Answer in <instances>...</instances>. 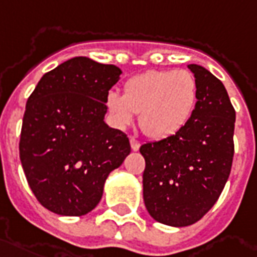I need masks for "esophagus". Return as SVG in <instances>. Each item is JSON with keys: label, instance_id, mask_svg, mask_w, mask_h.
Masks as SVG:
<instances>
[{"label": "esophagus", "instance_id": "obj_1", "mask_svg": "<svg viewBox=\"0 0 257 257\" xmlns=\"http://www.w3.org/2000/svg\"><path fill=\"white\" fill-rule=\"evenodd\" d=\"M129 143H131V147H132V150H134V151H138L139 148H140V143H139L136 139L131 138V140H129Z\"/></svg>", "mask_w": 257, "mask_h": 257}]
</instances>
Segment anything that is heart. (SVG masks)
Here are the masks:
<instances>
[{"instance_id": "b5f03b06", "label": "heart", "mask_w": 257, "mask_h": 257, "mask_svg": "<svg viewBox=\"0 0 257 257\" xmlns=\"http://www.w3.org/2000/svg\"><path fill=\"white\" fill-rule=\"evenodd\" d=\"M196 102V79L185 69L148 70L131 77L122 95L115 91L106 95V107L117 126L129 125L138 114L139 126L151 139L169 138L181 131Z\"/></svg>"}]
</instances>
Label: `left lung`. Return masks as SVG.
I'll use <instances>...</instances> for the list:
<instances>
[{"instance_id":"obj_1","label":"left lung","mask_w":257,"mask_h":257,"mask_svg":"<svg viewBox=\"0 0 257 257\" xmlns=\"http://www.w3.org/2000/svg\"><path fill=\"white\" fill-rule=\"evenodd\" d=\"M188 68L197 83L192 117L176 135L140 147L146 208L157 222L174 227L193 225L211 210L234 155L235 111L225 85L203 66Z\"/></svg>"}]
</instances>
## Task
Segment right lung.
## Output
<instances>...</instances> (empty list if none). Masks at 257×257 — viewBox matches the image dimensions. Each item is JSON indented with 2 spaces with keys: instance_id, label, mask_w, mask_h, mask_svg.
I'll return each instance as SVG.
<instances>
[{
  "instance_id": "1",
  "label": "right lung",
  "mask_w": 257,
  "mask_h": 257,
  "mask_svg": "<svg viewBox=\"0 0 257 257\" xmlns=\"http://www.w3.org/2000/svg\"><path fill=\"white\" fill-rule=\"evenodd\" d=\"M121 73L75 57L42 76L28 98L20 161L38 201L54 214L94 210L106 178L131 153L126 135L104 122L106 95Z\"/></svg>"
}]
</instances>
